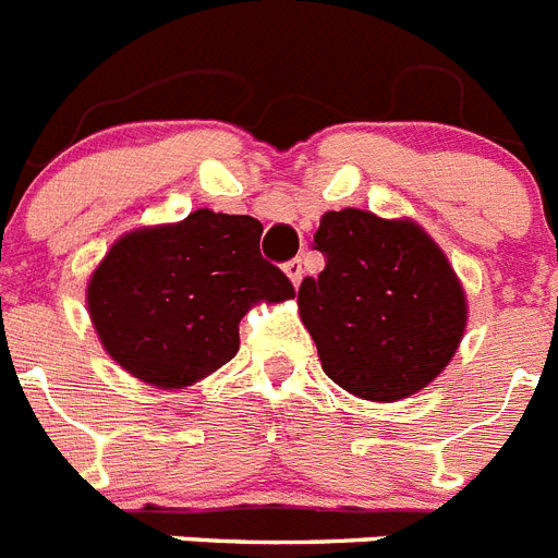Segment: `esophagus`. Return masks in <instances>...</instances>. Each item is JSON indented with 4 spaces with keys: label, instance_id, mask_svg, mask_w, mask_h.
<instances>
[{
    "label": "esophagus",
    "instance_id": "esophagus-1",
    "mask_svg": "<svg viewBox=\"0 0 558 558\" xmlns=\"http://www.w3.org/2000/svg\"><path fill=\"white\" fill-rule=\"evenodd\" d=\"M284 274H288L290 282H293L295 288H299V282H302V276H304V265H302V259H290V263L284 265Z\"/></svg>",
    "mask_w": 558,
    "mask_h": 558
}]
</instances>
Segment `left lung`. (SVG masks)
I'll list each match as a JSON object with an SVG mask.
<instances>
[{
    "label": "left lung",
    "instance_id": "left-lung-1",
    "mask_svg": "<svg viewBox=\"0 0 558 558\" xmlns=\"http://www.w3.org/2000/svg\"><path fill=\"white\" fill-rule=\"evenodd\" d=\"M327 256L299 288V315L322 368L343 391L399 402L450 366L466 329V293L416 220L366 209L327 211L315 231Z\"/></svg>",
    "mask_w": 558,
    "mask_h": 558
}]
</instances>
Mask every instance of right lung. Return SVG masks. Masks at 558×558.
Listing matches in <instances>:
<instances>
[{
	"label": "right lung",
	"instance_id": "1",
	"mask_svg": "<svg viewBox=\"0 0 558 558\" xmlns=\"http://www.w3.org/2000/svg\"><path fill=\"white\" fill-rule=\"evenodd\" d=\"M259 236V220L211 209L122 234L86 288L108 357L165 391L226 366L240 349V318L256 302L295 295L288 276L263 259Z\"/></svg>",
	"mask_w": 558,
	"mask_h": 558
}]
</instances>
